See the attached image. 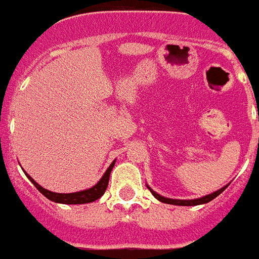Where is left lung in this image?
Returning <instances> with one entry per match:
<instances>
[{"label":"left lung","mask_w":259,"mask_h":259,"mask_svg":"<svg viewBox=\"0 0 259 259\" xmlns=\"http://www.w3.org/2000/svg\"><path fill=\"white\" fill-rule=\"evenodd\" d=\"M228 185H225L224 188L218 189V191H215V192L210 193V195H206V196H203V198H199V199H192V200H180V199H168V198H164V196H160L159 193H156L155 191H152V189L149 188V191H151V193L154 195L155 198L158 199V200H160L162 203H167V204H176V206H198V204H203V203H208L211 202L212 199H215L220 195V193H222L224 191H225V188H227Z\"/></svg>","instance_id":"left-lung-1"}]
</instances>
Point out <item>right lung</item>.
<instances>
[{"label": "right lung", "instance_id": "add662e5", "mask_svg": "<svg viewBox=\"0 0 259 259\" xmlns=\"http://www.w3.org/2000/svg\"><path fill=\"white\" fill-rule=\"evenodd\" d=\"M115 160L110 164V167L107 168V171L104 173V176L101 177V180L99 183L96 184L95 187H92L89 189H85V191H79V192H72V193H56V192H51L48 189L42 188L39 184H37L34 180H32L30 176L27 174L28 180L34 184V187L39 191V192L48 198L52 202L56 203H63V204H83V203H92L100 199L103 195H104L105 189L108 187V180H110V174L111 170L114 167Z\"/></svg>", "mask_w": 259, "mask_h": 259}]
</instances>
